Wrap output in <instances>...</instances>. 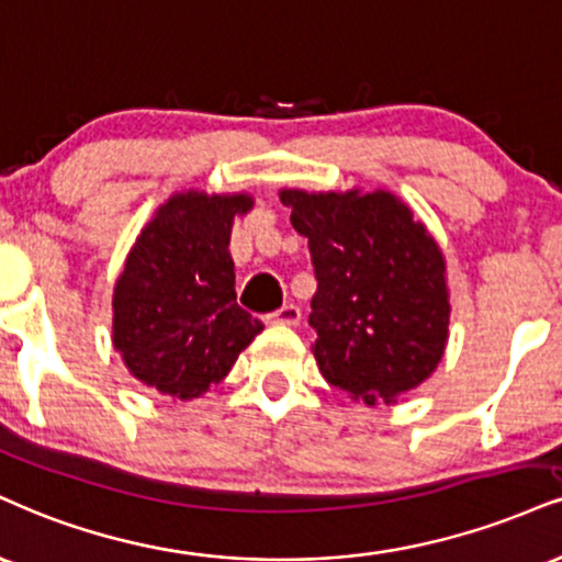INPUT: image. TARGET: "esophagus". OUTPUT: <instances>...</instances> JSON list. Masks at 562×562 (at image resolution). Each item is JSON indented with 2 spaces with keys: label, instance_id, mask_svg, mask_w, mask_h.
Returning <instances> with one entry per match:
<instances>
[{
  "label": "esophagus",
  "instance_id": "1",
  "mask_svg": "<svg viewBox=\"0 0 562 562\" xmlns=\"http://www.w3.org/2000/svg\"><path fill=\"white\" fill-rule=\"evenodd\" d=\"M269 322L272 324H288V327H295L301 322V308L295 303H285L282 308H277L269 314Z\"/></svg>",
  "mask_w": 562,
  "mask_h": 562
}]
</instances>
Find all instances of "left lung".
Wrapping results in <instances>:
<instances>
[{
  "mask_svg": "<svg viewBox=\"0 0 562 562\" xmlns=\"http://www.w3.org/2000/svg\"><path fill=\"white\" fill-rule=\"evenodd\" d=\"M280 199L308 238V324L324 380L367 405L422 384L445 353L450 324L445 259L422 222L384 191Z\"/></svg>",
  "mask_w": 562,
  "mask_h": 562,
  "instance_id": "left-lung-1",
  "label": "left lung"
}]
</instances>
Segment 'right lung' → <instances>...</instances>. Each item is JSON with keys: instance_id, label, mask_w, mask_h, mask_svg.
Listing matches in <instances>:
<instances>
[{"instance_id": "add662e5", "label": "right lung", "mask_w": 562, "mask_h": 562, "mask_svg": "<svg viewBox=\"0 0 562 562\" xmlns=\"http://www.w3.org/2000/svg\"><path fill=\"white\" fill-rule=\"evenodd\" d=\"M251 204L248 195H175L127 256L114 288V348L161 395H204L263 329L235 301L227 251L233 216Z\"/></svg>"}]
</instances>
